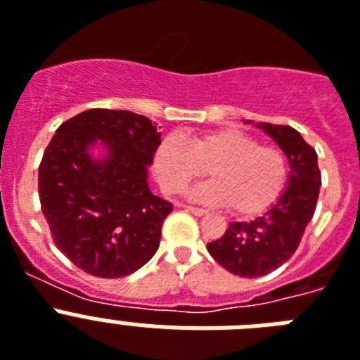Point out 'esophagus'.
Masks as SVG:
<instances>
[{
	"label": "esophagus",
	"mask_w": 360,
	"mask_h": 360,
	"mask_svg": "<svg viewBox=\"0 0 360 360\" xmlns=\"http://www.w3.org/2000/svg\"><path fill=\"white\" fill-rule=\"evenodd\" d=\"M186 207V211H189V213L196 214V217H204V214H207V210H202V207H195V205H184Z\"/></svg>",
	"instance_id": "1"
}]
</instances>
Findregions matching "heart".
<instances>
[{
	"mask_svg": "<svg viewBox=\"0 0 360 360\" xmlns=\"http://www.w3.org/2000/svg\"><path fill=\"white\" fill-rule=\"evenodd\" d=\"M210 169L213 180L193 191L196 198L229 205L242 217L268 211L288 184V160L276 147L260 146L238 129H218L187 140L165 136L155 153V171L167 193H182Z\"/></svg>",
	"mask_w": 360,
	"mask_h": 360,
	"instance_id": "b5f03b06",
	"label": "heart"
}]
</instances>
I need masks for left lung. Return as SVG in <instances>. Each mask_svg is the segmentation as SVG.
<instances>
[{
	"label": "left lung",
	"instance_id": "8db88e82",
	"mask_svg": "<svg viewBox=\"0 0 360 360\" xmlns=\"http://www.w3.org/2000/svg\"><path fill=\"white\" fill-rule=\"evenodd\" d=\"M278 143L290 162V184L262 217L231 222L207 251L233 275L257 278L281 268L299 248L306 226L317 207L321 171L317 153L290 125L259 124Z\"/></svg>",
	"mask_w": 360,
	"mask_h": 360
}]
</instances>
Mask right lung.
I'll use <instances>...</instances> for the list:
<instances>
[{
    "label": "right lung",
    "instance_id": "add662e5",
    "mask_svg": "<svg viewBox=\"0 0 360 360\" xmlns=\"http://www.w3.org/2000/svg\"><path fill=\"white\" fill-rule=\"evenodd\" d=\"M98 139L103 160L88 155ZM160 142L153 122L131 110L89 109L56 129L39 164V202L52 240L76 268L120 278L153 259L173 211L147 186Z\"/></svg>",
    "mask_w": 360,
    "mask_h": 360
}]
</instances>
